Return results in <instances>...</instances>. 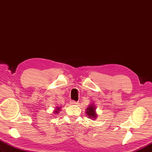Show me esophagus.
<instances>
[{"label": "esophagus", "mask_w": 152, "mask_h": 152, "mask_svg": "<svg viewBox=\"0 0 152 152\" xmlns=\"http://www.w3.org/2000/svg\"><path fill=\"white\" fill-rule=\"evenodd\" d=\"M70 103H71V104H73V105H75V104H77V102H75V101H71Z\"/></svg>", "instance_id": "1"}]
</instances>
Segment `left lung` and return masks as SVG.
I'll list each match as a JSON object with an SVG mask.
<instances>
[{
	"mask_svg": "<svg viewBox=\"0 0 152 152\" xmlns=\"http://www.w3.org/2000/svg\"><path fill=\"white\" fill-rule=\"evenodd\" d=\"M86 114L88 118L92 119V120H95L96 119L97 114L96 113V107L94 103H90L89 105L88 106V108L86 110Z\"/></svg>",
	"mask_w": 152,
	"mask_h": 152,
	"instance_id": "obj_1",
	"label": "left lung"
}]
</instances>
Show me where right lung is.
<instances>
[{
    "mask_svg": "<svg viewBox=\"0 0 152 152\" xmlns=\"http://www.w3.org/2000/svg\"><path fill=\"white\" fill-rule=\"evenodd\" d=\"M55 110H54V113L55 114H58L59 113V112H60V110H61V107H56L55 109Z\"/></svg>",
    "mask_w": 152,
    "mask_h": 152,
    "instance_id": "right-lung-1",
    "label": "right lung"
}]
</instances>
